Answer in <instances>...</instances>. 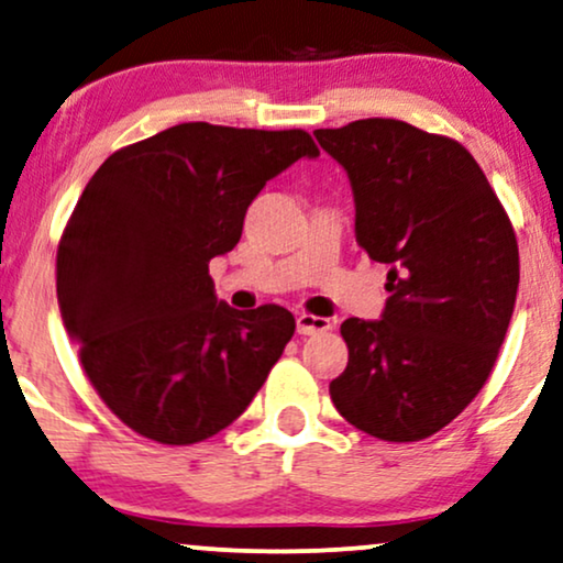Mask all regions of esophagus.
I'll use <instances>...</instances> for the list:
<instances>
[{"mask_svg":"<svg viewBox=\"0 0 563 563\" xmlns=\"http://www.w3.org/2000/svg\"><path fill=\"white\" fill-rule=\"evenodd\" d=\"M325 331H331V320H328V318L308 316V312L297 316V333L316 335V333H325Z\"/></svg>","mask_w":563,"mask_h":563,"instance_id":"obj_1","label":"esophagus"}]
</instances>
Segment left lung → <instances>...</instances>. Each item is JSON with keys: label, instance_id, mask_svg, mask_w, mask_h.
I'll list each match as a JSON object with an SVG mask.
<instances>
[{"label": "left lung", "instance_id": "1", "mask_svg": "<svg viewBox=\"0 0 563 563\" xmlns=\"http://www.w3.org/2000/svg\"><path fill=\"white\" fill-rule=\"evenodd\" d=\"M354 194V235L388 266L379 320L349 318L331 400L385 442H419L478 396L515 310L520 253L505 207L455 139L396 119L318 129Z\"/></svg>", "mask_w": 563, "mask_h": 563}]
</instances>
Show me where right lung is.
<instances>
[{"mask_svg": "<svg viewBox=\"0 0 563 563\" xmlns=\"http://www.w3.org/2000/svg\"><path fill=\"white\" fill-rule=\"evenodd\" d=\"M308 131L178 123L113 152L79 196L56 253V297L92 388L123 424L194 444L251 406L295 333L279 305L219 302L209 261L243 235L251 201Z\"/></svg>", "mask_w": 563, "mask_h": 563, "instance_id": "1", "label": "right lung"}]
</instances>
